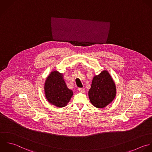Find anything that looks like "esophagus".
<instances>
[{
	"mask_svg": "<svg viewBox=\"0 0 152 152\" xmlns=\"http://www.w3.org/2000/svg\"><path fill=\"white\" fill-rule=\"evenodd\" d=\"M78 90H79V92L82 93V94H84V93H85V89H83V88H79V89H78Z\"/></svg>",
	"mask_w": 152,
	"mask_h": 152,
	"instance_id": "34e87169",
	"label": "esophagus"
}]
</instances>
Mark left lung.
I'll list each match as a JSON object with an SVG mask.
<instances>
[{
	"label": "left lung",
	"mask_w": 152,
	"mask_h": 152,
	"mask_svg": "<svg viewBox=\"0 0 152 152\" xmlns=\"http://www.w3.org/2000/svg\"><path fill=\"white\" fill-rule=\"evenodd\" d=\"M116 86L110 73L104 70L95 75L88 92L91 104L98 108H103L110 104L116 96Z\"/></svg>",
	"instance_id": "1"
}]
</instances>
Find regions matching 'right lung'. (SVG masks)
<instances>
[{"label":"right lung","mask_w":152,"mask_h":152,"mask_svg":"<svg viewBox=\"0 0 152 152\" xmlns=\"http://www.w3.org/2000/svg\"><path fill=\"white\" fill-rule=\"evenodd\" d=\"M47 101L58 108L66 107L73 95L63 78V75L56 70L52 71L47 77L44 86Z\"/></svg>","instance_id":"obj_1"}]
</instances>
